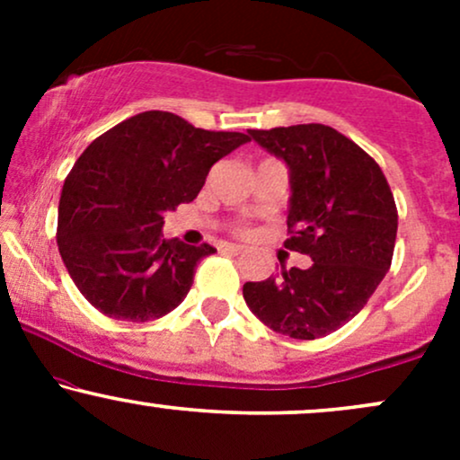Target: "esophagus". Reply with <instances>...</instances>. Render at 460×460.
Listing matches in <instances>:
<instances>
[{
  "label": "esophagus",
  "instance_id": "obj_1",
  "mask_svg": "<svg viewBox=\"0 0 460 460\" xmlns=\"http://www.w3.org/2000/svg\"><path fill=\"white\" fill-rule=\"evenodd\" d=\"M223 251L226 252V255H234V257H237V255H242V252H244V248L242 246H235V244H226Z\"/></svg>",
  "mask_w": 460,
  "mask_h": 460
}]
</instances>
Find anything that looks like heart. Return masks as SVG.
<instances>
[{
  "mask_svg": "<svg viewBox=\"0 0 460 460\" xmlns=\"http://www.w3.org/2000/svg\"><path fill=\"white\" fill-rule=\"evenodd\" d=\"M242 234H248V229H242Z\"/></svg>",
  "mask_w": 460,
  "mask_h": 460,
  "instance_id": "obj_1",
  "label": "heart"
}]
</instances>
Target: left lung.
<instances>
[{
  "mask_svg": "<svg viewBox=\"0 0 460 460\" xmlns=\"http://www.w3.org/2000/svg\"><path fill=\"white\" fill-rule=\"evenodd\" d=\"M248 138L289 166L285 248L307 255L311 266L244 283L246 305L281 335H331L366 307L392 266V188L374 157L329 125L248 129Z\"/></svg>",
  "mask_w": 460,
  "mask_h": 460,
  "instance_id": "left-lung-1",
  "label": "left lung"
}]
</instances>
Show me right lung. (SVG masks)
<instances>
[{
	"mask_svg": "<svg viewBox=\"0 0 460 460\" xmlns=\"http://www.w3.org/2000/svg\"><path fill=\"white\" fill-rule=\"evenodd\" d=\"M149 110L94 138L65 179L58 251L82 296L114 320L146 322L181 305L214 246L164 240V212L197 199L209 168L248 142Z\"/></svg>",
	"mask_w": 460,
	"mask_h": 460,
	"instance_id": "right-lung-1",
	"label": "right lung"
}]
</instances>
